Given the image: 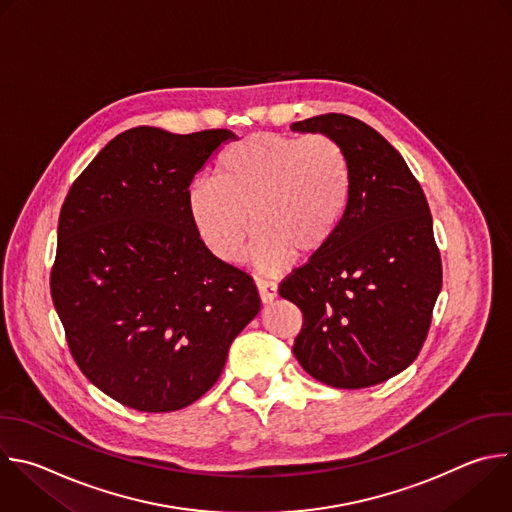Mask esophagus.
I'll return each mask as SVG.
<instances>
[{
	"mask_svg": "<svg viewBox=\"0 0 512 512\" xmlns=\"http://www.w3.org/2000/svg\"><path fill=\"white\" fill-rule=\"evenodd\" d=\"M257 291L263 303H273L277 299V285L271 281H257Z\"/></svg>",
	"mask_w": 512,
	"mask_h": 512,
	"instance_id": "esophagus-1",
	"label": "esophagus"
}]
</instances>
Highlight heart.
<instances>
[{
  "mask_svg": "<svg viewBox=\"0 0 512 512\" xmlns=\"http://www.w3.org/2000/svg\"><path fill=\"white\" fill-rule=\"evenodd\" d=\"M348 193V160L331 136L259 132L219 156L215 179L189 187L187 211L203 245L223 263L243 259L255 225L261 231L257 267L279 273L293 257L315 255L327 245Z\"/></svg>",
  "mask_w": 512,
  "mask_h": 512,
  "instance_id": "heart-1",
  "label": "heart"
}]
</instances>
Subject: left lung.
Wrapping results in <instances>:
<instances>
[{
  "mask_svg": "<svg viewBox=\"0 0 512 512\" xmlns=\"http://www.w3.org/2000/svg\"><path fill=\"white\" fill-rule=\"evenodd\" d=\"M291 130L331 136L350 170L333 237L279 285L303 313L293 354L327 386L370 388L406 370L426 342L442 287L430 207L402 154L366 122L329 112Z\"/></svg>",
  "mask_w": 512,
  "mask_h": 512,
  "instance_id": "left-lung-1",
  "label": "left lung"
}]
</instances>
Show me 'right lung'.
<instances>
[{
  "instance_id": "1",
  "label": "right lung",
  "mask_w": 512,
  "mask_h": 512,
  "mask_svg": "<svg viewBox=\"0 0 512 512\" xmlns=\"http://www.w3.org/2000/svg\"><path fill=\"white\" fill-rule=\"evenodd\" d=\"M235 134L138 126L72 183L50 273L70 354L106 396L175 412L207 394L259 313L253 277L217 259L187 211L197 170Z\"/></svg>"
}]
</instances>
